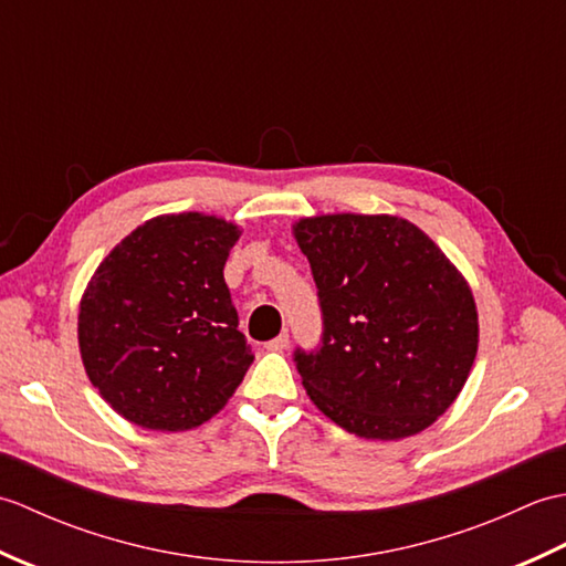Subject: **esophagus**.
Wrapping results in <instances>:
<instances>
[{"label": "esophagus", "instance_id": "esophagus-1", "mask_svg": "<svg viewBox=\"0 0 566 566\" xmlns=\"http://www.w3.org/2000/svg\"><path fill=\"white\" fill-rule=\"evenodd\" d=\"M268 347L270 350H286V347H290V333H280L276 335V338H272L270 343H268Z\"/></svg>", "mask_w": 566, "mask_h": 566}]
</instances>
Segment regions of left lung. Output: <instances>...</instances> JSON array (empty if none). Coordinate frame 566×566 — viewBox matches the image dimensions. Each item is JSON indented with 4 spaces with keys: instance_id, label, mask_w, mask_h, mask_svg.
Segmentation results:
<instances>
[{
    "instance_id": "left-lung-1",
    "label": "left lung",
    "mask_w": 566,
    "mask_h": 566,
    "mask_svg": "<svg viewBox=\"0 0 566 566\" xmlns=\"http://www.w3.org/2000/svg\"><path fill=\"white\" fill-rule=\"evenodd\" d=\"M321 340L296 347L306 394L333 423L371 440L416 436L448 411L474 365L479 323L464 276L396 216L304 219Z\"/></svg>"
}]
</instances>
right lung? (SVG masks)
<instances>
[{
	"label": "right lung",
	"instance_id": "right-lung-1",
	"mask_svg": "<svg viewBox=\"0 0 566 566\" xmlns=\"http://www.w3.org/2000/svg\"><path fill=\"white\" fill-rule=\"evenodd\" d=\"M238 235L216 216H158L94 272L77 316L82 363L130 423L197 428L243 381L252 353L223 280Z\"/></svg>",
	"mask_w": 566,
	"mask_h": 566
}]
</instances>
